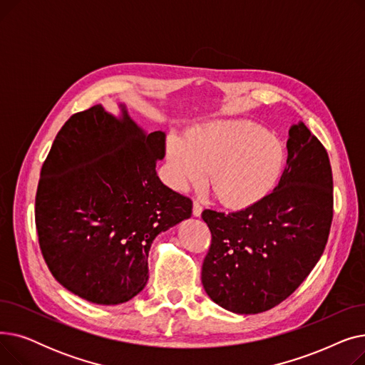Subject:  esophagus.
<instances>
[{
	"label": "esophagus",
	"mask_w": 365,
	"mask_h": 365,
	"mask_svg": "<svg viewBox=\"0 0 365 365\" xmlns=\"http://www.w3.org/2000/svg\"><path fill=\"white\" fill-rule=\"evenodd\" d=\"M192 213L195 217H200L202 213V205L200 201H194V208H192Z\"/></svg>",
	"instance_id": "1"
}]
</instances>
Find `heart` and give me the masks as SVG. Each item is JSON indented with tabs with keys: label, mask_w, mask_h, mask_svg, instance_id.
Segmentation results:
<instances>
[{
	"label": "heart",
	"mask_w": 365,
	"mask_h": 365,
	"mask_svg": "<svg viewBox=\"0 0 365 365\" xmlns=\"http://www.w3.org/2000/svg\"><path fill=\"white\" fill-rule=\"evenodd\" d=\"M287 160L284 142L247 120L207 123L171 134L165 142L167 180L185 190L208 183L225 205L244 208L263 200L277 186Z\"/></svg>",
	"instance_id": "1"
}]
</instances>
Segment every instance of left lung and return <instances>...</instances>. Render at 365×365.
Listing matches in <instances>:
<instances>
[{
    "instance_id": "8db88e82",
    "label": "left lung",
    "mask_w": 365,
    "mask_h": 365,
    "mask_svg": "<svg viewBox=\"0 0 365 365\" xmlns=\"http://www.w3.org/2000/svg\"><path fill=\"white\" fill-rule=\"evenodd\" d=\"M287 140L278 186L240 212L204 210L212 245L202 263L205 293L235 314H260L285 300L324 253L333 220L329 153L303 123Z\"/></svg>"
}]
</instances>
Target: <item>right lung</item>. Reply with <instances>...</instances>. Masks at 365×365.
Returning a JSON list of instances; mask_svg holds the SVG:
<instances>
[{
  "instance_id": "1",
  "label": "right lung",
  "mask_w": 365,
  "mask_h": 365,
  "mask_svg": "<svg viewBox=\"0 0 365 365\" xmlns=\"http://www.w3.org/2000/svg\"><path fill=\"white\" fill-rule=\"evenodd\" d=\"M165 134H146L121 105L73 113L41 168L35 225L43 257L66 290L96 304H120L148 282L155 237L192 215L190 198L157 176Z\"/></svg>"
}]
</instances>
